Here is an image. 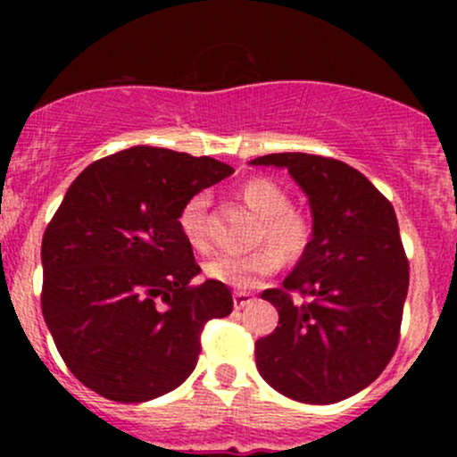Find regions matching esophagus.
<instances>
[{"label": "esophagus", "instance_id": "34e87169", "mask_svg": "<svg viewBox=\"0 0 457 457\" xmlns=\"http://www.w3.org/2000/svg\"><path fill=\"white\" fill-rule=\"evenodd\" d=\"M253 301V295L251 292H243V290H236L234 292V305L236 307H245Z\"/></svg>", "mask_w": 457, "mask_h": 457}]
</instances>
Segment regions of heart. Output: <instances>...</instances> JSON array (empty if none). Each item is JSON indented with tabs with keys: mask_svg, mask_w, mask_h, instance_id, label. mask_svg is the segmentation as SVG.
Here are the masks:
<instances>
[{
	"mask_svg": "<svg viewBox=\"0 0 457 457\" xmlns=\"http://www.w3.org/2000/svg\"><path fill=\"white\" fill-rule=\"evenodd\" d=\"M240 199L255 217V243L262 246L246 253H214L204 264V272L212 281H221L236 290H249L269 277L283 262H298L312 243V221L303 211L292 206L290 195L283 187L269 178H251L240 187ZM206 193H195L182 204L178 212V228L191 246L206 249L211 243L208 232Z\"/></svg>",
	"mask_w": 457,
	"mask_h": 457,
	"instance_id": "1",
	"label": "heart"
}]
</instances>
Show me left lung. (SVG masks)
I'll return each mask as SVG.
<instances>
[{"instance_id": "obj_1", "label": "left lung", "mask_w": 457, "mask_h": 457, "mask_svg": "<svg viewBox=\"0 0 457 457\" xmlns=\"http://www.w3.org/2000/svg\"><path fill=\"white\" fill-rule=\"evenodd\" d=\"M251 165L286 167L309 195L313 238L281 287L262 292L279 327L255 342L275 391L333 403L371 385L400 344L408 258L391 202L337 159L281 152Z\"/></svg>"}]
</instances>
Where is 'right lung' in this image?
Here are the masks:
<instances>
[{
    "label": "right lung",
    "mask_w": 457,
    "mask_h": 457,
    "mask_svg": "<svg viewBox=\"0 0 457 457\" xmlns=\"http://www.w3.org/2000/svg\"><path fill=\"white\" fill-rule=\"evenodd\" d=\"M232 167L137 145L87 165L43 236V316L57 353L87 389L148 402L195 370L208 320L232 313L221 281L199 275L178 228L188 197Z\"/></svg>",
    "instance_id": "1"
}]
</instances>
